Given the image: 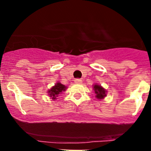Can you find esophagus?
<instances>
[{
	"label": "esophagus",
	"instance_id": "obj_1",
	"mask_svg": "<svg viewBox=\"0 0 151 151\" xmlns=\"http://www.w3.org/2000/svg\"><path fill=\"white\" fill-rule=\"evenodd\" d=\"M74 81H75V82H76V83H81V82H82V78H76Z\"/></svg>",
	"mask_w": 151,
	"mask_h": 151
}]
</instances>
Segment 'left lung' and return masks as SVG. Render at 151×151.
Listing matches in <instances>:
<instances>
[{"mask_svg": "<svg viewBox=\"0 0 151 151\" xmlns=\"http://www.w3.org/2000/svg\"><path fill=\"white\" fill-rule=\"evenodd\" d=\"M94 89L96 94V97H97L98 99H102L106 96V91L101 85H95L94 86Z\"/></svg>", "mask_w": 151, "mask_h": 151, "instance_id": "obj_1", "label": "left lung"}]
</instances>
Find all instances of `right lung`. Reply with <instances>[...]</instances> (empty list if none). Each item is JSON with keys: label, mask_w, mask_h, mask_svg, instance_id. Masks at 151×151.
I'll return each mask as SVG.
<instances>
[{"label": "right lung", "mask_w": 151, "mask_h": 151, "mask_svg": "<svg viewBox=\"0 0 151 151\" xmlns=\"http://www.w3.org/2000/svg\"><path fill=\"white\" fill-rule=\"evenodd\" d=\"M66 88L65 87V85L58 82V83L54 85V87L51 88L50 90L48 91L49 95H50V97H52V99H56V97L58 96V94H60L62 91H64L66 90Z\"/></svg>", "instance_id": "obj_1"}]
</instances>
